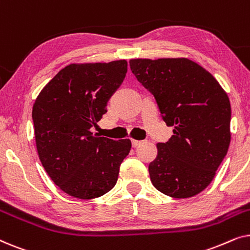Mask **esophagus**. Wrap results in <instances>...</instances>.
I'll return each instance as SVG.
<instances>
[{
	"label": "esophagus",
	"instance_id": "esophagus-1",
	"mask_svg": "<svg viewBox=\"0 0 250 250\" xmlns=\"http://www.w3.org/2000/svg\"><path fill=\"white\" fill-rule=\"evenodd\" d=\"M143 143H145V141H140V140H132V146H134V148L143 145Z\"/></svg>",
	"mask_w": 250,
	"mask_h": 250
}]
</instances>
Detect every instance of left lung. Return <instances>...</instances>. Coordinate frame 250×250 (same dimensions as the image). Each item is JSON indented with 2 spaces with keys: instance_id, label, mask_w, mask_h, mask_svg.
Instances as JSON below:
<instances>
[{
  "instance_id": "left-lung-1",
  "label": "left lung",
  "mask_w": 250,
  "mask_h": 250,
  "mask_svg": "<svg viewBox=\"0 0 250 250\" xmlns=\"http://www.w3.org/2000/svg\"><path fill=\"white\" fill-rule=\"evenodd\" d=\"M140 83L151 92L164 122L173 126L150 163L157 190L177 199L200 193L213 181L231 141V104L209 71L188 58L131 59Z\"/></svg>"
}]
</instances>
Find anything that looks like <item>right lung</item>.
<instances>
[{
    "label": "right lung",
    "instance_id": "obj_1",
    "mask_svg": "<svg viewBox=\"0 0 250 250\" xmlns=\"http://www.w3.org/2000/svg\"><path fill=\"white\" fill-rule=\"evenodd\" d=\"M127 73V61L71 63L37 95L33 105L36 149L44 169L63 192L77 199L104 196L117 182L129 139L93 134L107 102Z\"/></svg>",
    "mask_w": 250,
    "mask_h": 250
}]
</instances>
